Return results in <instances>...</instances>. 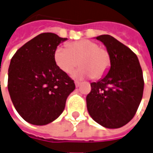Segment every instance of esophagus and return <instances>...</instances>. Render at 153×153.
<instances>
[{"label": "esophagus", "mask_w": 153, "mask_h": 153, "mask_svg": "<svg viewBox=\"0 0 153 153\" xmlns=\"http://www.w3.org/2000/svg\"><path fill=\"white\" fill-rule=\"evenodd\" d=\"M75 85L76 87H79L80 85H81V82H80V81H75Z\"/></svg>", "instance_id": "obj_1"}]
</instances>
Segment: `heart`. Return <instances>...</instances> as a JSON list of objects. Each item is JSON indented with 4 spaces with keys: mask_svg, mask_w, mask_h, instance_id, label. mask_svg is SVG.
I'll use <instances>...</instances> for the list:
<instances>
[{
    "mask_svg": "<svg viewBox=\"0 0 153 153\" xmlns=\"http://www.w3.org/2000/svg\"><path fill=\"white\" fill-rule=\"evenodd\" d=\"M57 66L64 72L71 73L79 64L81 66L74 76L99 79L111 67V56L105 48L92 40H79L67 44V49L57 48L54 53Z\"/></svg>",
    "mask_w": 153,
    "mask_h": 153,
    "instance_id": "obj_1",
    "label": "heart"
}]
</instances>
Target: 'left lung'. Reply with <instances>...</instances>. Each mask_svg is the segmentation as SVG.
<instances>
[{"label":"left lung","mask_w":153,"mask_h":153,"mask_svg":"<svg viewBox=\"0 0 153 153\" xmlns=\"http://www.w3.org/2000/svg\"><path fill=\"white\" fill-rule=\"evenodd\" d=\"M104 43L111 56V68L104 77L90 84L86 97L89 114L106 128H119L129 123L143 97V72L132 51L114 37L96 38Z\"/></svg>","instance_id":"1"}]
</instances>
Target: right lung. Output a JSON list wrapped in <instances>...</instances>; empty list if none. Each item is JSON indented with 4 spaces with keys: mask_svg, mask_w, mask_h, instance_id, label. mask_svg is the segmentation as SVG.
I'll use <instances>...</instances> for the list:
<instances>
[{
    "mask_svg": "<svg viewBox=\"0 0 153 153\" xmlns=\"http://www.w3.org/2000/svg\"><path fill=\"white\" fill-rule=\"evenodd\" d=\"M65 40L42 33L21 47L11 59L9 93L16 111L29 123L42 126L57 119L75 89L73 80L54 59L57 46Z\"/></svg>",
    "mask_w": 153,
    "mask_h": 153,
    "instance_id": "right-lung-1",
    "label": "right lung"
}]
</instances>
